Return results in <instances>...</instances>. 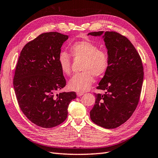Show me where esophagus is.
<instances>
[{
	"label": "esophagus",
	"mask_w": 158,
	"mask_h": 158,
	"mask_svg": "<svg viewBox=\"0 0 158 158\" xmlns=\"http://www.w3.org/2000/svg\"><path fill=\"white\" fill-rule=\"evenodd\" d=\"M76 95H77L78 97H80L84 95V92H77L76 93Z\"/></svg>",
	"instance_id": "obj_1"
}]
</instances>
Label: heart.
Here are the masks:
<instances>
[{"instance_id": "b5f03b06", "label": "heart", "mask_w": 158, "mask_h": 158, "mask_svg": "<svg viewBox=\"0 0 158 158\" xmlns=\"http://www.w3.org/2000/svg\"><path fill=\"white\" fill-rule=\"evenodd\" d=\"M70 55L76 59L84 60L82 67L83 73L75 74L69 82V87L76 92L87 91L94 82V76H103L109 67V57L107 52L98 49V47L87 40L76 41L69 47ZM59 68L65 75L71 73L70 56L60 52L58 56Z\"/></svg>"}]
</instances>
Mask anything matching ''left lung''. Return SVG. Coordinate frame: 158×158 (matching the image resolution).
<instances>
[{
	"instance_id": "1",
	"label": "left lung",
	"mask_w": 158,
	"mask_h": 158,
	"mask_svg": "<svg viewBox=\"0 0 158 158\" xmlns=\"http://www.w3.org/2000/svg\"><path fill=\"white\" fill-rule=\"evenodd\" d=\"M101 37L107 50L109 67L97 89L105 94H95L90 118L95 124L114 128L131 117L139 102L144 79L140 56L127 38L114 31L89 33Z\"/></svg>"
}]
</instances>
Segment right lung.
<instances>
[{
	"mask_svg": "<svg viewBox=\"0 0 158 158\" xmlns=\"http://www.w3.org/2000/svg\"><path fill=\"white\" fill-rule=\"evenodd\" d=\"M68 35L58 32L42 33L23 47L14 77V88L22 111L30 121L52 128L65 121L74 92H60L66 80L58 63Z\"/></svg>",
	"mask_w": 158,
	"mask_h": 158,
	"instance_id": "add662e5",
	"label": "right lung"
}]
</instances>
